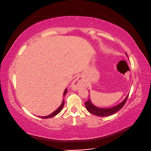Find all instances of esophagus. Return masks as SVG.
<instances>
[{
  "label": "esophagus",
  "instance_id": "1",
  "mask_svg": "<svg viewBox=\"0 0 151 151\" xmlns=\"http://www.w3.org/2000/svg\"><path fill=\"white\" fill-rule=\"evenodd\" d=\"M84 84L83 81L82 80L81 77H77L76 79H75L74 81H73L72 83V90H77L80 87H81Z\"/></svg>",
  "mask_w": 151,
  "mask_h": 151
}]
</instances>
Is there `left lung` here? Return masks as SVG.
Wrapping results in <instances>:
<instances>
[{"instance_id":"obj_1","label":"left lung","mask_w":151,"mask_h":151,"mask_svg":"<svg viewBox=\"0 0 151 151\" xmlns=\"http://www.w3.org/2000/svg\"><path fill=\"white\" fill-rule=\"evenodd\" d=\"M126 56L128 57L127 53H126ZM129 94L127 96V97L124 99V100H123V101H122L118 104L116 105V106H113L111 108H98L97 106H96L93 104V103L91 102L90 98H89V99L85 103V106L87 110H88L89 113L93 114L94 115H96L98 116H102V117L108 116L113 115V114H115V113L119 111L120 109H122L123 107V106H124V104L127 101L128 97H129Z\"/></svg>"}]
</instances>
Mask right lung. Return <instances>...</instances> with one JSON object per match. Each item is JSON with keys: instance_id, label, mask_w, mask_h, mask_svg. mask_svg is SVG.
I'll return each instance as SVG.
<instances>
[{"instance_id": "1", "label": "right lung", "mask_w": 151, "mask_h": 151, "mask_svg": "<svg viewBox=\"0 0 151 151\" xmlns=\"http://www.w3.org/2000/svg\"><path fill=\"white\" fill-rule=\"evenodd\" d=\"M67 92V89H65V91H64V92H63V96H65V95L66 94ZM63 106H64V100L63 99L62 103V104H60V106H59V107L56 109L55 111H54L52 113H51V114H50V115H47V116H38V117L42 118H52V117H53V116H55L57 115V114H58L59 113H60V112L62 111V109Z\"/></svg>"}]
</instances>
